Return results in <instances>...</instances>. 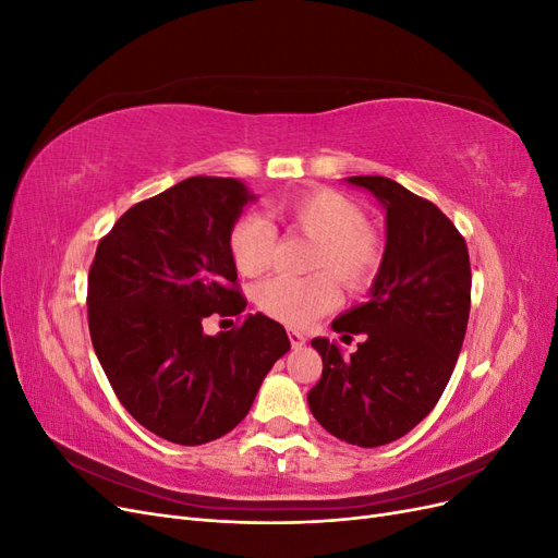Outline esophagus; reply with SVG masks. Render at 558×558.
<instances>
[{"label": "esophagus", "mask_w": 558, "mask_h": 558, "mask_svg": "<svg viewBox=\"0 0 558 558\" xmlns=\"http://www.w3.org/2000/svg\"><path fill=\"white\" fill-rule=\"evenodd\" d=\"M289 340H291V347L293 349H302V347H305V335H302V332H295V330H291L289 332Z\"/></svg>", "instance_id": "34e87169"}]
</instances>
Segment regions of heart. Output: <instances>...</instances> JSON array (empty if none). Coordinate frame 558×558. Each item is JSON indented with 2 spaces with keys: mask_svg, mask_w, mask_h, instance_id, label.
I'll return each instance as SVG.
<instances>
[{
  "mask_svg": "<svg viewBox=\"0 0 558 558\" xmlns=\"http://www.w3.org/2000/svg\"><path fill=\"white\" fill-rule=\"evenodd\" d=\"M279 216L293 230L314 240L310 269H326L347 289H363L381 265V240L365 223L356 202L335 191H307L283 197ZM230 256L246 277L272 265L277 230L260 214H244L230 230ZM326 272L312 277H272L256 291L258 307L291 328H305L335 307V283Z\"/></svg>",
  "mask_w": 558,
  "mask_h": 558,
  "instance_id": "1",
  "label": "heart"
}]
</instances>
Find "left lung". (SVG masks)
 I'll list each match as a JSON object with an SVG mask.
<instances>
[{"label":"left lung","instance_id":"8db88e82","mask_svg":"<svg viewBox=\"0 0 558 558\" xmlns=\"http://www.w3.org/2000/svg\"><path fill=\"white\" fill-rule=\"evenodd\" d=\"M386 211V246L363 305L332 320L344 351L314 337L324 373L307 400L330 435L359 447H381L408 435L440 400L463 347L470 316L465 240L433 202L386 177H349Z\"/></svg>","mask_w":558,"mask_h":558}]
</instances>
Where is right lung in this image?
<instances>
[{
  "label": "right lung",
  "instance_id": "1",
  "mask_svg": "<svg viewBox=\"0 0 558 558\" xmlns=\"http://www.w3.org/2000/svg\"><path fill=\"white\" fill-rule=\"evenodd\" d=\"M256 199L240 179L191 177L128 209L97 244L88 275L90 340L123 408L174 445H205L248 414L291 349L265 314L207 335L211 314L238 316L230 230Z\"/></svg>",
  "mask_w": 558,
  "mask_h": 558
}]
</instances>
